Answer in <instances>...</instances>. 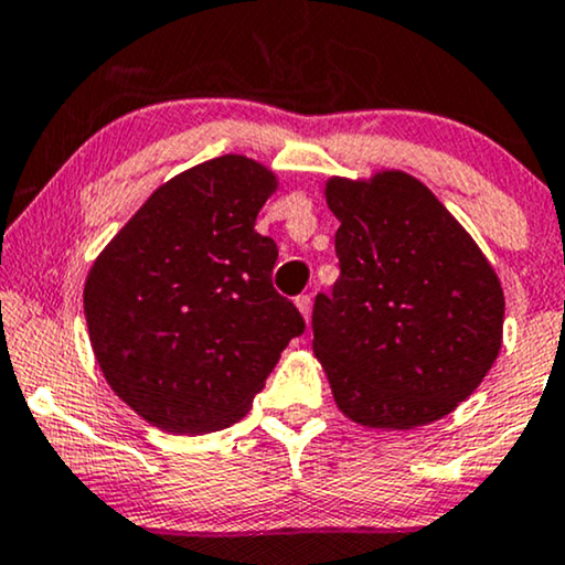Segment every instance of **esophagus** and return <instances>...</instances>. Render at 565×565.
Returning <instances> with one entry per match:
<instances>
[{
    "label": "esophagus",
    "mask_w": 565,
    "mask_h": 565,
    "mask_svg": "<svg viewBox=\"0 0 565 565\" xmlns=\"http://www.w3.org/2000/svg\"><path fill=\"white\" fill-rule=\"evenodd\" d=\"M295 305H297V310H300V313H302V319L308 321L310 319V295H300L295 300Z\"/></svg>",
    "instance_id": "1"
}]
</instances>
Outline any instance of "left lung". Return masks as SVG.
Returning a JSON list of instances; mask_svg holds the SVG:
<instances>
[{"label": "left lung", "instance_id": "1", "mask_svg": "<svg viewBox=\"0 0 565 565\" xmlns=\"http://www.w3.org/2000/svg\"><path fill=\"white\" fill-rule=\"evenodd\" d=\"M340 278L313 305V353L353 423L412 430L481 385L502 348V284L472 236L401 170L329 178Z\"/></svg>", "mask_w": 565, "mask_h": 565}]
</instances>
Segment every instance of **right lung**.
<instances>
[{
  "instance_id": "1",
  "label": "right lung",
  "mask_w": 565,
  "mask_h": 565,
  "mask_svg": "<svg viewBox=\"0 0 565 565\" xmlns=\"http://www.w3.org/2000/svg\"><path fill=\"white\" fill-rule=\"evenodd\" d=\"M276 188L268 167L238 153L191 167L159 185L89 268L84 316L97 366L161 430L238 423L305 332L270 281L276 242L255 231Z\"/></svg>"
}]
</instances>
